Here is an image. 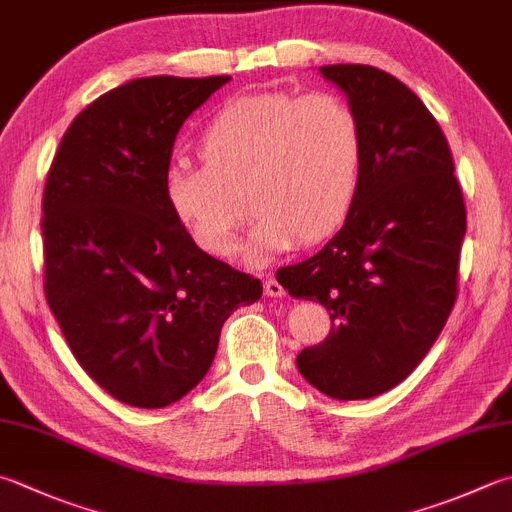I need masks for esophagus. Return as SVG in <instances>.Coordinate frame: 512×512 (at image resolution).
Listing matches in <instances>:
<instances>
[{"instance_id": "34e87169", "label": "esophagus", "mask_w": 512, "mask_h": 512, "mask_svg": "<svg viewBox=\"0 0 512 512\" xmlns=\"http://www.w3.org/2000/svg\"><path fill=\"white\" fill-rule=\"evenodd\" d=\"M263 289H265V296H269V298H283L285 296V287L278 281H274V278L265 281Z\"/></svg>"}]
</instances>
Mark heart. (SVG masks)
Wrapping results in <instances>:
<instances>
[{"instance_id": "heart-1", "label": "heart", "mask_w": 512, "mask_h": 512, "mask_svg": "<svg viewBox=\"0 0 512 512\" xmlns=\"http://www.w3.org/2000/svg\"><path fill=\"white\" fill-rule=\"evenodd\" d=\"M202 167L165 171L167 207L211 256L236 249L245 205L256 211L245 258L263 265L301 238L316 243L350 216L363 173V127L336 93L240 95L198 138Z\"/></svg>"}]
</instances>
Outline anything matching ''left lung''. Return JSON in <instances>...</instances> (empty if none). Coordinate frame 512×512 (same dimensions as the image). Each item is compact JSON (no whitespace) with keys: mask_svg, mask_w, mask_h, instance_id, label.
I'll return each mask as SVG.
<instances>
[{"mask_svg":"<svg viewBox=\"0 0 512 512\" xmlns=\"http://www.w3.org/2000/svg\"><path fill=\"white\" fill-rule=\"evenodd\" d=\"M318 71L361 120V187L330 243L276 278L332 318L327 339L296 356L298 372L332 399H370L406 379L446 325L466 207L448 140L406 84L365 64Z\"/></svg>","mask_w":512,"mask_h":512,"instance_id":"left-lung-1","label":"left lung"}]
</instances>
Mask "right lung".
Segmentation results:
<instances>
[{
    "label": "right lung",
    "instance_id": "right-lung-1",
    "mask_svg": "<svg viewBox=\"0 0 512 512\" xmlns=\"http://www.w3.org/2000/svg\"><path fill=\"white\" fill-rule=\"evenodd\" d=\"M229 80L153 75L100 95L48 171V307L84 372L133 408L194 390L229 314L263 294L258 278L202 252L162 189L180 127Z\"/></svg>",
    "mask_w": 512,
    "mask_h": 512
}]
</instances>
